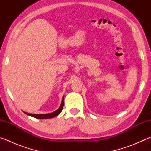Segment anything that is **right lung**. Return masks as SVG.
Instances as JSON below:
<instances>
[{
  "mask_svg": "<svg viewBox=\"0 0 151 151\" xmlns=\"http://www.w3.org/2000/svg\"><path fill=\"white\" fill-rule=\"evenodd\" d=\"M64 106V96H63L62 99V103H61L60 106H59L57 111H55L54 112H51V113H48V114H30V113H28V112H24L25 114H27V115L30 116L34 117V118L36 119H51L53 118L56 116H58L59 114L61 111H62L63 108Z\"/></svg>",
  "mask_w": 151,
  "mask_h": 151,
  "instance_id": "right-lung-1",
  "label": "right lung"
}]
</instances>
